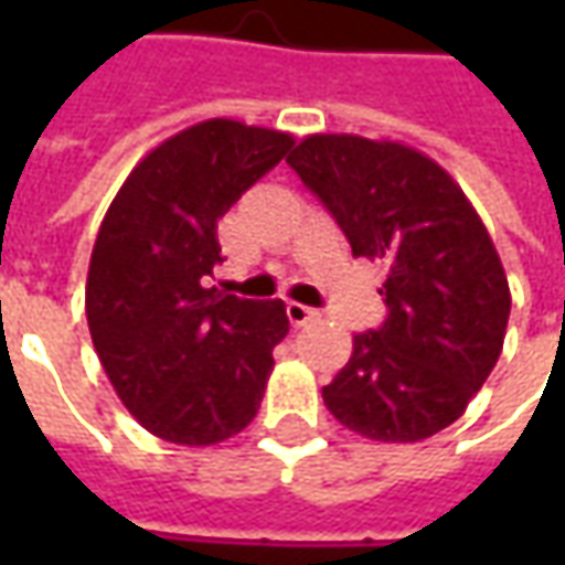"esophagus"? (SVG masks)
I'll return each instance as SVG.
<instances>
[{
  "instance_id": "34e87169",
  "label": "esophagus",
  "mask_w": 565,
  "mask_h": 565,
  "mask_svg": "<svg viewBox=\"0 0 565 565\" xmlns=\"http://www.w3.org/2000/svg\"><path fill=\"white\" fill-rule=\"evenodd\" d=\"M286 315H289V320H292L295 327H308L311 320H317V311L315 308H308V305H298V301H289L286 305Z\"/></svg>"
}]
</instances>
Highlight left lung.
I'll return each mask as SVG.
<instances>
[{
	"label": "left lung",
	"mask_w": 565,
	"mask_h": 565,
	"mask_svg": "<svg viewBox=\"0 0 565 565\" xmlns=\"http://www.w3.org/2000/svg\"><path fill=\"white\" fill-rule=\"evenodd\" d=\"M286 163L333 213L355 257L386 264V320L355 333L323 402L349 430L418 444L462 418L503 352L510 282L452 175L418 150L311 135Z\"/></svg>",
	"instance_id": "obj_1"
}]
</instances>
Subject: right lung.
I'll use <instances>...</instances> for the list:
<instances>
[{"instance_id": "1", "label": "right lung", "mask_w": 565, "mask_h": 565, "mask_svg": "<svg viewBox=\"0 0 565 565\" xmlns=\"http://www.w3.org/2000/svg\"><path fill=\"white\" fill-rule=\"evenodd\" d=\"M292 135L206 119L150 150L119 188L87 270V327L121 405L169 444H223L257 415L286 305L210 286L216 223Z\"/></svg>"}]
</instances>
